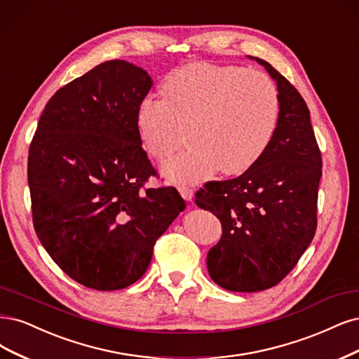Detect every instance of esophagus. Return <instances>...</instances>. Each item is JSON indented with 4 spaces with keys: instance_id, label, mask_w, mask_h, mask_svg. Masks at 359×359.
<instances>
[{
    "instance_id": "esophagus-1",
    "label": "esophagus",
    "mask_w": 359,
    "mask_h": 359,
    "mask_svg": "<svg viewBox=\"0 0 359 359\" xmlns=\"http://www.w3.org/2000/svg\"><path fill=\"white\" fill-rule=\"evenodd\" d=\"M180 190V194L184 197L185 201H189V202H191V199H193V194H194V191H193V189H190V187H180L178 189Z\"/></svg>"
}]
</instances>
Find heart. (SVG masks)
Masks as SVG:
<instances>
[{
    "mask_svg": "<svg viewBox=\"0 0 359 359\" xmlns=\"http://www.w3.org/2000/svg\"><path fill=\"white\" fill-rule=\"evenodd\" d=\"M160 95L162 100L145 97L140 104L135 126L157 162L180 150L187 129L191 145L162 168L172 182H202L218 168L224 175H241L275 137L279 93L263 72L193 62L169 72Z\"/></svg>",
    "mask_w": 359,
    "mask_h": 359,
    "instance_id": "heart-1",
    "label": "heart"
}]
</instances>
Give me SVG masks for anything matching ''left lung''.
Masks as SVG:
<instances>
[{"label": "left lung", "mask_w": 359, "mask_h": 359, "mask_svg": "<svg viewBox=\"0 0 359 359\" xmlns=\"http://www.w3.org/2000/svg\"><path fill=\"white\" fill-rule=\"evenodd\" d=\"M276 81L279 121L267 151L238 178L211 181L196 193V205L222 227L208 252L211 279L227 291L255 292L275 287L297 264L316 230L323 158L309 108L294 86L269 62Z\"/></svg>", "instance_id": "8db88e82"}]
</instances>
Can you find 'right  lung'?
I'll return each instance as SVG.
<instances>
[{
  "label": "right lung",
  "instance_id": "right-lung-1",
  "mask_svg": "<svg viewBox=\"0 0 359 359\" xmlns=\"http://www.w3.org/2000/svg\"><path fill=\"white\" fill-rule=\"evenodd\" d=\"M153 86L148 72L108 60L46 104L29 147L36 236L81 285L114 291L150 266L156 241L185 202L174 187L144 189L156 170L135 126Z\"/></svg>",
  "mask_w": 359,
  "mask_h": 359
}]
</instances>
